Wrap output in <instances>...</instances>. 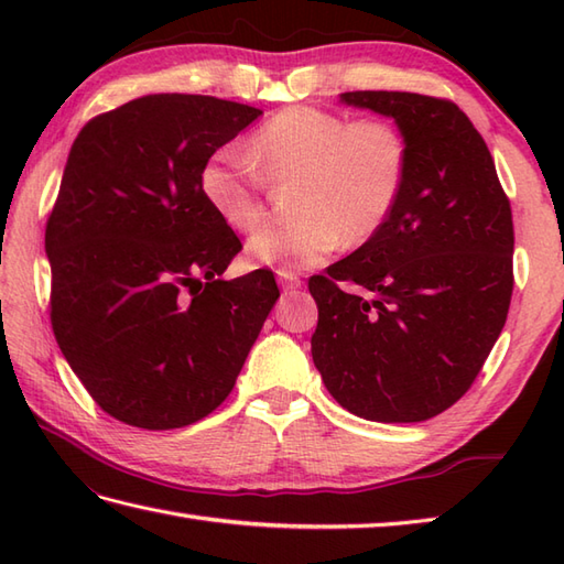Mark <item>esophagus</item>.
Masks as SVG:
<instances>
[{"mask_svg": "<svg viewBox=\"0 0 564 564\" xmlns=\"http://www.w3.org/2000/svg\"><path fill=\"white\" fill-rule=\"evenodd\" d=\"M279 283H281L283 291H295V289H301L303 281L297 279L293 271H279Z\"/></svg>", "mask_w": 564, "mask_h": 564, "instance_id": "34e87169", "label": "esophagus"}]
</instances>
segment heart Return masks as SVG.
<instances>
[{"label": "heart", "mask_w": 564, "mask_h": 564, "mask_svg": "<svg viewBox=\"0 0 564 564\" xmlns=\"http://www.w3.org/2000/svg\"><path fill=\"white\" fill-rule=\"evenodd\" d=\"M301 174L295 213L249 237L247 254L279 271L307 269L337 251L344 239L366 242L398 206L406 178V142L378 118L293 106L269 118L242 150L223 148L203 166L200 188L220 220L249 232L267 213V178Z\"/></svg>", "instance_id": "heart-1"}]
</instances>
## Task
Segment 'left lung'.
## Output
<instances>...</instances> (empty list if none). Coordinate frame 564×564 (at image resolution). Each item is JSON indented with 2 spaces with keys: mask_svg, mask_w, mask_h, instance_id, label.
<instances>
[{
  "mask_svg": "<svg viewBox=\"0 0 564 564\" xmlns=\"http://www.w3.org/2000/svg\"><path fill=\"white\" fill-rule=\"evenodd\" d=\"M406 142L388 223L307 283L313 361L344 410L382 424L424 422L458 402L505 329L513 223L495 160L458 106L410 91H346ZM356 284L346 294L338 283Z\"/></svg>",
  "mask_w": 564,
  "mask_h": 564,
  "instance_id": "left-lung-1",
  "label": "left lung"
}]
</instances>
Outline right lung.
Segmentation results:
<instances>
[{
  "label": "right lung",
  "instance_id": "1",
  "mask_svg": "<svg viewBox=\"0 0 564 564\" xmlns=\"http://www.w3.org/2000/svg\"><path fill=\"white\" fill-rule=\"evenodd\" d=\"M254 106L148 94L79 130L45 227L51 322L82 386L118 422L164 431L232 392L273 273L220 275L242 249L200 188L203 166Z\"/></svg>",
  "mask_w": 564,
  "mask_h": 564
}]
</instances>
